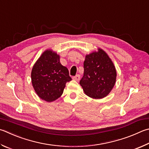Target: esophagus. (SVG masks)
I'll use <instances>...</instances> for the list:
<instances>
[{
	"mask_svg": "<svg viewBox=\"0 0 149 149\" xmlns=\"http://www.w3.org/2000/svg\"><path fill=\"white\" fill-rule=\"evenodd\" d=\"M73 79H74L75 81H79L80 79V75L79 74H77L75 75V76L73 77Z\"/></svg>",
	"mask_w": 149,
	"mask_h": 149,
	"instance_id": "1",
	"label": "esophagus"
}]
</instances>
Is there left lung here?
Returning <instances> with one entry per match:
<instances>
[{
    "instance_id": "left-lung-1",
    "label": "left lung",
    "mask_w": 149,
    "mask_h": 149,
    "mask_svg": "<svg viewBox=\"0 0 149 149\" xmlns=\"http://www.w3.org/2000/svg\"><path fill=\"white\" fill-rule=\"evenodd\" d=\"M84 74L79 84L91 98H104L112 90L117 77L114 64L105 51L86 55L83 64Z\"/></svg>"
}]
</instances>
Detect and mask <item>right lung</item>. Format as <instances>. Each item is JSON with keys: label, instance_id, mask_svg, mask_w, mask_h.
I'll return each mask as SVG.
<instances>
[{"label": "right lung", "instance_id": "right-lung-1", "mask_svg": "<svg viewBox=\"0 0 149 149\" xmlns=\"http://www.w3.org/2000/svg\"><path fill=\"white\" fill-rule=\"evenodd\" d=\"M31 79L38 96L50 102L63 94L66 83L72 78L67 68L61 64L59 55L47 50L32 68Z\"/></svg>", "mask_w": 149, "mask_h": 149}]
</instances>
